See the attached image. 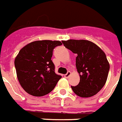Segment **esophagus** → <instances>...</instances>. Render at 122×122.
<instances>
[{
  "label": "esophagus",
  "mask_w": 122,
  "mask_h": 122,
  "mask_svg": "<svg viewBox=\"0 0 122 122\" xmlns=\"http://www.w3.org/2000/svg\"><path fill=\"white\" fill-rule=\"evenodd\" d=\"M71 75V73L70 71H68L66 74H65V75H64V77H65V78H68V77H69V76H70Z\"/></svg>",
  "instance_id": "34e87169"
}]
</instances>
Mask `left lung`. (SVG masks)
Masks as SVG:
<instances>
[{
	"mask_svg": "<svg viewBox=\"0 0 122 122\" xmlns=\"http://www.w3.org/2000/svg\"><path fill=\"white\" fill-rule=\"evenodd\" d=\"M64 45L76 57V68L80 81L71 86L75 94L82 98L96 95L105 85L110 65L105 52L95 43L87 40L62 41Z\"/></svg>",
	"mask_w": 122,
	"mask_h": 122,
	"instance_id": "1",
	"label": "left lung"
}]
</instances>
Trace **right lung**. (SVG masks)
I'll list each match as a JSON object with an SVG mask.
<instances>
[{
	"mask_svg": "<svg viewBox=\"0 0 122 122\" xmlns=\"http://www.w3.org/2000/svg\"><path fill=\"white\" fill-rule=\"evenodd\" d=\"M59 41H36L25 45L15 57L17 77L25 91L34 96L49 94L62 78L55 73L51 61L54 49Z\"/></svg>",
	"mask_w": 122,
	"mask_h": 122,
	"instance_id": "add662e5",
	"label": "right lung"
}]
</instances>
